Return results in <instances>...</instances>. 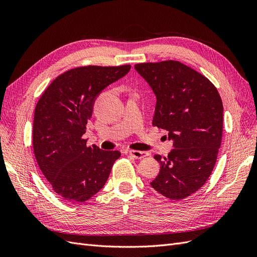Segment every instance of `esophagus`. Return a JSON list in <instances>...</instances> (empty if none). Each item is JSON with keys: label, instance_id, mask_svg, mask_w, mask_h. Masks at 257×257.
Instances as JSON below:
<instances>
[{"label": "esophagus", "instance_id": "1", "mask_svg": "<svg viewBox=\"0 0 257 257\" xmlns=\"http://www.w3.org/2000/svg\"><path fill=\"white\" fill-rule=\"evenodd\" d=\"M128 154L131 155L132 158L137 159V160L144 159V158H146V157H148V155H149V153H148V152H145V151H137V150H131V151H128Z\"/></svg>", "mask_w": 257, "mask_h": 257}]
</instances>
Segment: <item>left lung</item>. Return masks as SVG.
Listing matches in <instances>:
<instances>
[{
	"label": "left lung",
	"mask_w": 257,
	"mask_h": 257,
	"mask_svg": "<svg viewBox=\"0 0 257 257\" xmlns=\"http://www.w3.org/2000/svg\"><path fill=\"white\" fill-rule=\"evenodd\" d=\"M135 69L157 96L152 124L166 130L174 149L152 188L173 200L198 191L211 175L223 133V103L214 84L179 61L139 63Z\"/></svg>",
	"instance_id": "1"
}]
</instances>
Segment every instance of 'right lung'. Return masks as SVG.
I'll list each match as a JSON object with an SVG mask.
<instances>
[{
  "label": "right lung",
  "instance_id": "right-lung-1",
  "mask_svg": "<svg viewBox=\"0 0 257 257\" xmlns=\"http://www.w3.org/2000/svg\"><path fill=\"white\" fill-rule=\"evenodd\" d=\"M131 65L76 67L61 74L35 107L33 150L37 164L59 196L83 203L103 188L119 151L87 146L85 125L95 98Z\"/></svg>",
  "mask_w": 257,
  "mask_h": 257
}]
</instances>
